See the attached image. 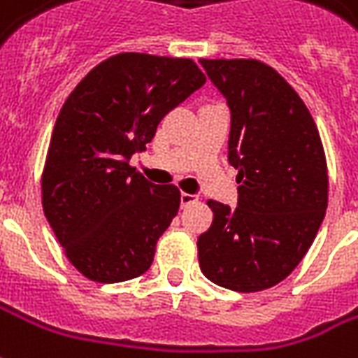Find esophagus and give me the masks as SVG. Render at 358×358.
Returning <instances> with one entry per match:
<instances>
[{
	"mask_svg": "<svg viewBox=\"0 0 358 358\" xmlns=\"http://www.w3.org/2000/svg\"><path fill=\"white\" fill-rule=\"evenodd\" d=\"M180 201H182V206L186 208L187 205H193V203L197 201V197H195V195H192V193H182V197H180Z\"/></svg>",
	"mask_w": 358,
	"mask_h": 358,
	"instance_id": "obj_1",
	"label": "esophagus"
}]
</instances>
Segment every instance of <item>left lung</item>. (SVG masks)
Wrapping results in <instances>:
<instances>
[{"instance_id": "8db88e82", "label": "left lung", "mask_w": 358, "mask_h": 358, "mask_svg": "<svg viewBox=\"0 0 358 358\" xmlns=\"http://www.w3.org/2000/svg\"><path fill=\"white\" fill-rule=\"evenodd\" d=\"M231 110L229 163L239 205L208 199L213 224L197 239L206 279L235 292L285 280L313 245L328 206L319 129L300 94L254 58H201Z\"/></svg>"}]
</instances>
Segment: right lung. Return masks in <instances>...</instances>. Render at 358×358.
I'll list each match as a JSON object with an SVG mask.
<instances>
[{
    "label": "right lung",
    "mask_w": 358,
    "mask_h": 358,
    "mask_svg": "<svg viewBox=\"0 0 358 358\" xmlns=\"http://www.w3.org/2000/svg\"><path fill=\"white\" fill-rule=\"evenodd\" d=\"M205 81L192 58L119 52L66 98L47 150L41 203L66 258L89 280L121 282L152 266L157 239L178 214L180 189L150 184L129 159Z\"/></svg>",
    "instance_id": "1"
}]
</instances>
